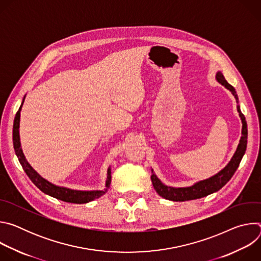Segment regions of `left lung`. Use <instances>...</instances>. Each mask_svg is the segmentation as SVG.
Segmentation results:
<instances>
[{
    "mask_svg": "<svg viewBox=\"0 0 261 261\" xmlns=\"http://www.w3.org/2000/svg\"><path fill=\"white\" fill-rule=\"evenodd\" d=\"M217 81L224 86L226 89H228L232 95L234 96L237 102L239 103V98L237 95V92L234 90V88L229 85L226 80L223 76V74L221 72L217 73L216 76ZM238 111L240 114V117L242 119V123H243V128H242V137L239 143V146L237 148V152L234 153L232 159L230 160V162L227 164V166L222 169L220 172H218L216 175L198 181L195 185L191 186V187H186V188H171V187H167V186L163 185L158 177L154 174V172L152 171V175H151V179L153 181V186L156 190V192L162 196L165 199L168 200H172V201H186V200H193V199H197V198H201L204 196H207L214 192H217L218 190H220L223 186L226 185L227 181L232 177V175L234 174L236 170L238 169L241 160L246 152L247 148V138H248V129H247V122L245 119V116L242 114V111L240 109V106H237Z\"/></svg>",
    "mask_w": 261,
    "mask_h": 261,
    "instance_id": "left-lung-1",
    "label": "left lung"
}]
</instances>
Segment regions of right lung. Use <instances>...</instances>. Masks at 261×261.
Returning a JSON list of instances; mask_svg holds the SVG:
<instances>
[{
  "label": "right lung",
  "instance_id": "1",
  "mask_svg": "<svg viewBox=\"0 0 261 261\" xmlns=\"http://www.w3.org/2000/svg\"><path fill=\"white\" fill-rule=\"evenodd\" d=\"M24 100V99H23ZM23 103V101H22ZM22 103L17 110V113L14 118V124H13V145H14V150L16 153V156L18 157V160L27 173V175L30 177V179L37 186V188H39L43 193L48 194L57 199H60L65 202H70V203H87L90 202L94 199H97L101 197L103 194L107 192V189L109 188L110 182H111V175H110V169L108 168L107 171V180H106V188L105 190L101 191H76V190H71L63 187H58V186H55L47 181L46 179L42 178L38 173H37L27 162L22 151L20 148V141H19V119H20V110Z\"/></svg>",
  "mask_w": 261,
  "mask_h": 261
}]
</instances>
